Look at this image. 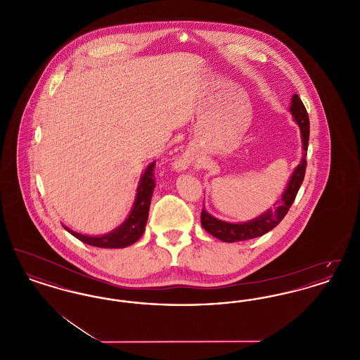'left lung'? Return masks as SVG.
Segmentation results:
<instances>
[{"label":"left lung","mask_w":360,"mask_h":360,"mask_svg":"<svg viewBox=\"0 0 360 360\" xmlns=\"http://www.w3.org/2000/svg\"><path fill=\"white\" fill-rule=\"evenodd\" d=\"M290 112L294 116L295 121L298 122L302 134V143H304V151L308 153L309 144V116L307 112L305 105L298 97V94L292 96L291 100ZM305 172H307V159L305 155L301 160V163L295 167V170L291 175L290 182L285 193L282 194V198L279 201V206L275 209L274 212L267 210L264 214L259 216L255 220L248 221L244 224H229L217 220L213 216H210L205 209L201 212V224L204 226L206 232L213 235L217 239L223 240L226 243H233V241H243V240L254 239L259 238L269 231H271L278 224L283 220V217L288 214L290 206L292 205L297 193L302 185V181L305 178Z\"/></svg>","instance_id":"left-lung-1"}]
</instances>
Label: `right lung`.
<instances>
[{
	"label": "right lung",
	"mask_w": 360,
	"mask_h": 360,
	"mask_svg": "<svg viewBox=\"0 0 360 360\" xmlns=\"http://www.w3.org/2000/svg\"><path fill=\"white\" fill-rule=\"evenodd\" d=\"M154 188L155 163H151L140 179V185L137 188L136 201H135V205H134L129 217L121 224L120 226H117L113 232H110L105 236L94 238V236L79 235L74 231H70L66 226L65 228L72 236H75L77 239L84 241L89 245H94V247H100V248H122V247L131 245L141 238V235L146 229V223L148 219V210H150Z\"/></svg>",
	"instance_id": "obj_1"
}]
</instances>
